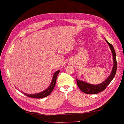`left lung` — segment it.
Instances as JSON below:
<instances>
[{"label": "left lung", "instance_id": "1", "mask_svg": "<svg viewBox=\"0 0 124 124\" xmlns=\"http://www.w3.org/2000/svg\"><path fill=\"white\" fill-rule=\"evenodd\" d=\"M106 42L109 46L111 51L113 54V66L112 70V71L109 77H108L105 80L103 81L102 83L99 84L94 85L90 83H86L84 81L78 80L77 78V84L79 88L83 92L88 94H96L99 93L103 91L106 87L109 85L111 81L113 80L114 78L115 77V75L116 73L117 70V61H116V53L114 50L113 46L109 43L108 41L105 39Z\"/></svg>", "mask_w": 124, "mask_h": 124}]
</instances>
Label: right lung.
Returning <instances> with one entry per match:
<instances>
[{
    "label": "right lung",
    "instance_id": "obj_1",
    "mask_svg": "<svg viewBox=\"0 0 124 124\" xmlns=\"http://www.w3.org/2000/svg\"><path fill=\"white\" fill-rule=\"evenodd\" d=\"M60 70H58L56 71L54 73L53 75V78L52 79V82L51 83L49 86L47 87L46 90H44L41 92L38 93L37 94H28L27 93H25L23 92H21L22 93H23L25 95H26L27 96L29 97H33V98H43L49 95L52 92V91L53 90L54 88L55 87V85L56 84V78L57 76H58V74L59 73Z\"/></svg>",
    "mask_w": 124,
    "mask_h": 124
}]
</instances>
